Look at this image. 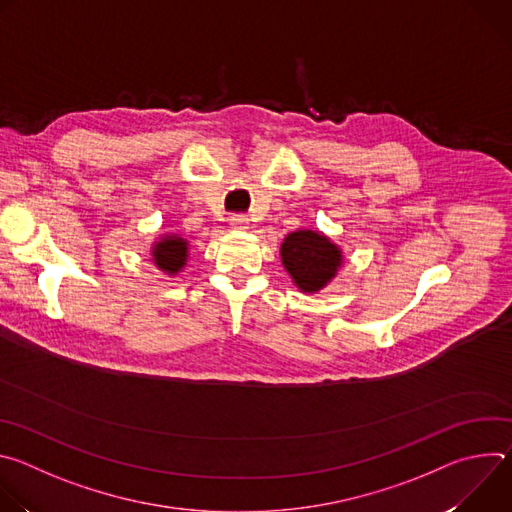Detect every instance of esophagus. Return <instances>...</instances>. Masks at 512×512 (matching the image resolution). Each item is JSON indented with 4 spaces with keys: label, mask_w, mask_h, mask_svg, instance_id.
<instances>
[{
    "label": "esophagus",
    "mask_w": 512,
    "mask_h": 512,
    "mask_svg": "<svg viewBox=\"0 0 512 512\" xmlns=\"http://www.w3.org/2000/svg\"><path fill=\"white\" fill-rule=\"evenodd\" d=\"M229 227L233 231H247L249 229V218L245 214H235V216H231Z\"/></svg>",
    "instance_id": "34e87169"
}]
</instances>
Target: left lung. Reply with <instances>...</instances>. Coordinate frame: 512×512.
<instances>
[{
  "label": "left lung",
  "instance_id": "left-lung-1",
  "mask_svg": "<svg viewBox=\"0 0 512 512\" xmlns=\"http://www.w3.org/2000/svg\"><path fill=\"white\" fill-rule=\"evenodd\" d=\"M281 263L304 294H318L338 273L344 263L342 249L324 233L298 229L289 233L279 249Z\"/></svg>",
  "mask_w": 512,
  "mask_h": 512
}]
</instances>
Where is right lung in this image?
I'll return each instance as SVG.
<instances>
[{
  "label": "right lung",
  "mask_w": 512,
  "mask_h": 512,
  "mask_svg": "<svg viewBox=\"0 0 512 512\" xmlns=\"http://www.w3.org/2000/svg\"><path fill=\"white\" fill-rule=\"evenodd\" d=\"M188 241L176 233H166L152 245V261L166 275H178L188 263Z\"/></svg>",
  "instance_id": "add662e5"
}]
</instances>
